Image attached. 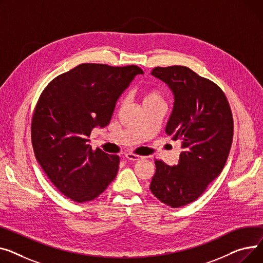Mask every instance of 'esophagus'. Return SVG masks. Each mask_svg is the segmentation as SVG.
<instances>
[{
	"label": "esophagus",
	"instance_id": "34e87169",
	"mask_svg": "<svg viewBox=\"0 0 263 263\" xmlns=\"http://www.w3.org/2000/svg\"><path fill=\"white\" fill-rule=\"evenodd\" d=\"M124 157H125L127 160H129V161H138V160H141V159L144 158V157H142V156H139V155H136V154H132V153L125 154Z\"/></svg>",
	"mask_w": 263,
	"mask_h": 263
}]
</instances>
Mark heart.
Returning a JSON list of instances; mask_svg holds the SVG:
<instances>
[{
    "label": "heart",
    "mask_w": 263,
    "mask_h": 263,
    "mask_svg": "<svg viewBox=\"0 0 263 263\" xmlns=\"http://www.w3.org/2000/svg\"><path fill=\"white\" fill-rule=\"evenodd\" d=\"M149 103H163V98L160 92L156 90H149L144 92L143 104H149Z\"/></svg>",
    "instance_id": "b5f03b06"
}]
</instances>
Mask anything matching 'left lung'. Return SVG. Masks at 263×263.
Returning a JSON list of instances; mask_svg holds the SVG:
<instances>
[{
    "label": "left lung",
    "mask_w": 263,
    "mask_h": 263,
    "mask_svg": "<svg viewBox=\"0 0 263 263\" xmlns=\"http://www.w3.org/2000/svg\"><path fill=\"white\" fill-rule=\"evenodd\" d=\"M151 74L174 96L165 134L181 142V153L176 165L155 161L149 189L178 208L198 198L222 172L233 142V115L221 88L187 67H157Z\"/></svg>",
    "instance_id": "left-lung-1"
}]
</instances>
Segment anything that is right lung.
Listing matches in <instances>:
<instances>
[{"instance_id":"add662e5","label":"right lung","mask_w":263,"mask_h":263,"mask_svg":"<svg viewBox=\"0 0 263 263\" xmlns=\"http://www.w3.org/2000/svg\"><path fill=\"white\" fill-rule=\"evenodd\" d=\"M137 66L82 64L45 87L32 120L37 161L54 186L76 203L98 197L117 176L120 158L92 151L91 130L109 124L117 101Z\"/></svg>"}]
</instances>
